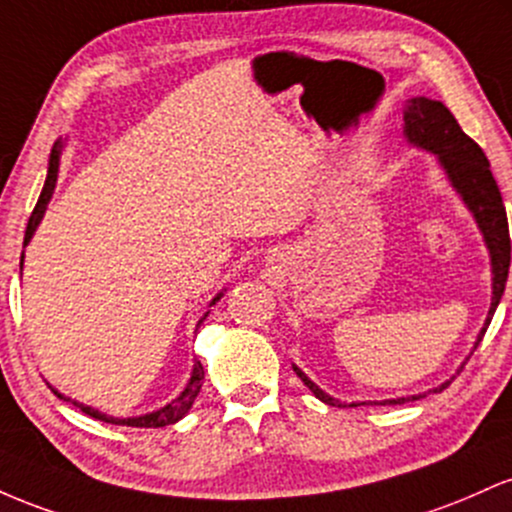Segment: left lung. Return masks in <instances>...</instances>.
Listing matches in <instances>:
<instances>
[{
  "label": "left lung",
  "instance_id": "left-lung-1",
  "mask_svg": "<svg viewBox=\"0 0 512 512\" xmlns=\"http://www.w3.org/2000/svg\"><path fill=\"white\" fill-rule=\"evenodd\" d=\"M404 135L411 145L428 149V152H433L435 157H438V162L442 169H445L452 188H455L459 198L464 200V205H467V210L474 215L481 234H484L488 256H491L493 292H491V309H488L486 324L479 336H476V343H474V350H476V346L481 343V338H484L488 324H491V317L493 312H496L498 302H501L505 280H508V268H510V234H508V217H505L501 191H498V183L493 179L491 164H488L484 149L476 145L472 137L459 128V123L455 120V116L447 111L445 103L426 99V96H416V99L406 101ZM292 370L297 372V377H300V380L312 389V394L324 401V404L358 406V404H341L338 399H333V396L321 392L317 384L309 380L297 365H292ZM459 370H462V367H459ZM450 382H442L440 387L430 389V392L438 394L442 389L450 387ZM421 396L426 394L401 396V399H387V401H370V404H406V401L421 399Z\"/></svg>",
  "mask_w": 512,
  "mask_h": 512
}]
</instances>
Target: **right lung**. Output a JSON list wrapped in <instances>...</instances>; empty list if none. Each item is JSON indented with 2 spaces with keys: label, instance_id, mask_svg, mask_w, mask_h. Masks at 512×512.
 Returning a JSON list of instances; mask_svg holds the SVG:
<instances>
[{
  "label": "right lung",
  "instance_id": "1",
  "mask_svg": "<svg viewBox=\"0 0 512 512\" xmlns=\"http://www.w3.org/2000/svg\"><path fill=\"white\" fill-rule=\"evenodd\" d=\"M60 152H62V142H55L53 152H50L48 179H45L43 191H40V198H38L36 208H33L31 217H28V227H26L24 246L28 244V241H31L33 232H36L38 225H40V220H43L45 208H48L50 198H53L55 183H57V169H60ZM21 268H24V256H21ZM220 297H222V292H220V295H217L215 300H212L210 304H215L217 300H220ZM205 317H208V314H205ZM205 317H203V319H205ZM203 319L198 321V326L203 324ZM203 380H205V370H203V365H200V360H195V363H193V372H191V380H188L186 389H183V392H181L179 396H176V399L171 401V404H166L164 409H157V411H152V413H145V416H135V418H113V416H106V413H101V411L91 409V406H84V404H79V401L70 399V396L60 394V392H57V389H53V387H50V389H53V392H55L57 396H60V399L72 401L74 406H79V409H82V411L86 413V416L96 418V421L113 423V426H130V428H164V426H171V423L181 421V418L186 416L188 411H191V406H193L195 396H198L200 387H203Z\"/></svg>",
  "mask_w": 512,
  "mask_h": 512
}]
</instances>
